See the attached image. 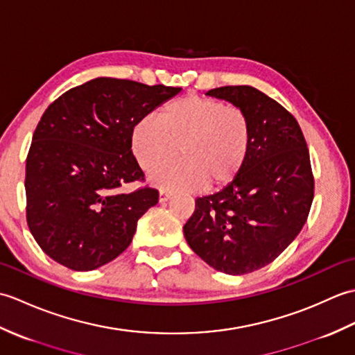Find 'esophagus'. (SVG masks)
<instances>
[{
	"mask_svg": "<svg viewBox=\"0 0 355 355\" xmlns=\"http://www.w3.org/2000/svg\"><path fill=\"white\" fill-rule=\"evenodd\" d=\"M172 198V192L169 191H160V202H164Z\"/></svg>",
	"mask_w": 355,
	"mask_h": 355,
	"instance_id": "34e87169",
	"label": "esophagus"
}]
</instances>
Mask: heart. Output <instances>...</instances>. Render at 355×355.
Returning <instances> with one entry per match:
<instances>
[{
  "label": "heart",
  "mask_w": 355,
  "mask_h": 355,
  "mask_svg": "<svg viewBox=\"0 0 355 355\" xmlns=\"http://www.w3.org/2000/svg\"><path fill=\"white\" fill-rule=\"evenodd\" d=\"M252 143V120L244 110L198 96L168 102L157 120L141 119L131 132L132 154L145 172L173 159L180 148L182 162L150 177L163 191L223 189L244 169Z\"/></svg>",
  "instance_id": "b5f03b06"
}]
</instances>
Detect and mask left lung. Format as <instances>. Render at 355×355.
Wrapping results in <instances>:
<instances>
[{"label":"left lung","mask_w":355,"mask_h":355,"mask_svg":"<svg viewBox=\"0 0 355 355\" xmlns=\"http://www.w3.org/2000/svg\"><path fill=\"white\" fill-rule=\"evenodd\" d=\"M206 94L247 112L253 143L229 186L195 200L183 232L210 267L241 276L273 262L302 230L314 198L310 153L297 120L259 89L220 87Z\"/></svg>","instance_id":"1"}]
</instances>
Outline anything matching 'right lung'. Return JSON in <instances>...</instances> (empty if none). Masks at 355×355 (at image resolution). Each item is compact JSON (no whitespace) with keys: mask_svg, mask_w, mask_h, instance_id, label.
<instances>
[{"mask_svg":"<svg viewBox=\"0 0 355 355\" xmlns=\"http://www.w3.org/2000/svg\"><path fill=\"white\" fill-rule=\"evenodd\" d=\"M182 88L97 78L45 110L26 160L27 224L53 261L76 271L99 268L131 244L139 218L158 202L141 187L131 150L134 125Z\"/></svg>","mask_w":355,"mask_h":355,"instance_id":"obj_1","label":"right lung"}]
</instances>
